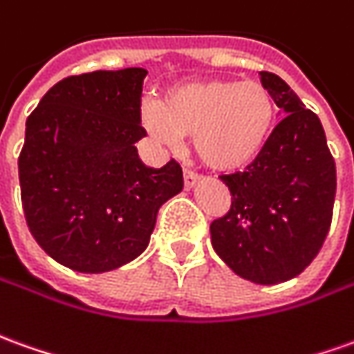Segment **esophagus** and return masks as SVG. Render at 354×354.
I'll return each instance as SVG.
<instances>
[{"label": "esophagus", "instance_id": "obj_1", "mask_svg": "<svg viewBox=\"0 0 354 354\" xmlns=\"http://www.w3.org/2000/svg\"><path fill=\"white\" fill-rule=\"evenodd\" d=\"M201 180L199 174H195L192 170H184V184H185V189H192L197 182Z\"/></svg>", "mask_w": 354, "mask_h": 354}]
</instances>
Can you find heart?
Listing matches in <instances>:
<instances>
[{"mask_svg": "<svg viewBox=\"0 0 354 354\" xmlns=\"http://www.w3.org/2000/svg\"><path fill=\"white\" fill-rule=\"evenodd\" d=\"M276 118L270 91L254 80H201L172 86L140 109L143 130L176 149L192 134L199 159L216 170L247 167L263 151Z\"/></svg>", "mask_w": 354, "mask_h": 354, "instance_id": "1", "label": "heart"}]
</instances>
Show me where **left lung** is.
I'll list each match as a JSON object with an SVG mask.
<instances>
[{
    "mask_svg": "<svg viewBox=\"0 0 354 354\" xmlns=\"http://www.w3.org/2000/svg\"><path fill=\"white\" fill-rule=\"evenodd\" d=\"M261 76L283 118L245 172L220 178L232 207L211 224V239L237 276L274 286L295 278L320 251L337 178L320 118L280 76Z\"/></svg>",
    "mask_w": 354,
    "mask_h": 354,
    "instance_id": "1",
    "label": "left lung"
}]
</instances>
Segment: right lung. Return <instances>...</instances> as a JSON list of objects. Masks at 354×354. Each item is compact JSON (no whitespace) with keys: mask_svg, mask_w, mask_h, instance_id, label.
Instances as JSON below:
<instances>
[{"mask_svg":"<svg viewBox=\"0 0 354 354\" xmlns=\"http://www.w3.org/2000/svg\"><path fill=\"white\" fill-rule=\"evenodd\" d=\"M145 68L68 76L26 120L22 209L38 245L66 268L115 270L147 249L160 205L182 192L176 160L145 167L134 143Z\"/></svg>","mask_w":354,"mask_h":354,"instance_id":"right-lung-1","label":"right lung"}]
</instances>
